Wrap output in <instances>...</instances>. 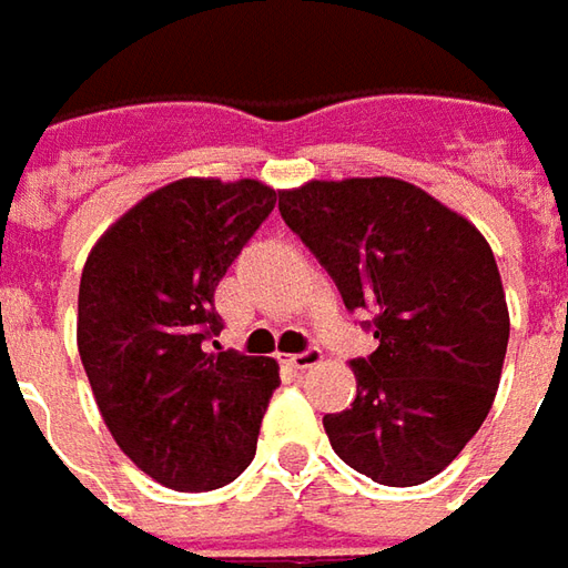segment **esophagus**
<instances>
[{"label":"esophagus","mask_w":568,"mask_h":568,"mask_svg":"<svg viewBox=\"0 0 568 568\" xmlns=\"http://www.w3.org/2000/svg\"><path fill=\"white\" fill-rule=\"evenodd\" d=\"M323 362V352L317 348V345H307L304 352H298V355H288V364L292 367H298V371H307V367H314V364Z\"/></svg>","instance_id":"34e87169"}]
</instances>
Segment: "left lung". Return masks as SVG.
Returning <instances> with one entry per match:
<instances>
[{
	"label": "left lung",
	"mask_w": 568,
	"mask_h": 568,
	"mask_svg": "<svg viewBox=\"0 0 568 568\" xmlns=\"http://www.w3.org/2000/svg\"><path fill=\"white\" fill-rule=\"evenodd\" d=\"M280 213L377 348L355 358L352 408L323 415L336 456L386 487L440 475L487 418L509 343L494 251L475 225L399 179L307 182Z\"/></svg>",
	"instance_id": "1"
}]
</instances>
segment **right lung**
I'll return each instance as SVG.
<instances>
[{
    "label": "right lung",
    "instance_id": "obj_1",
    "mask_svg": "<svg viewBox=\"0 0 568 568\" xmlns=\"http://www.w3.org/2000/svg\"><path fill=\"white\" fill-rule=\"evenodd\" d=\"M276 206L254 179H182L148 194L90 251L78 352L109 434L172 490L245 471L280 367L216 352V285Z\"/></svg>",
    "mask_w": 568,
    "mask_h": 568
}]
</instances>
